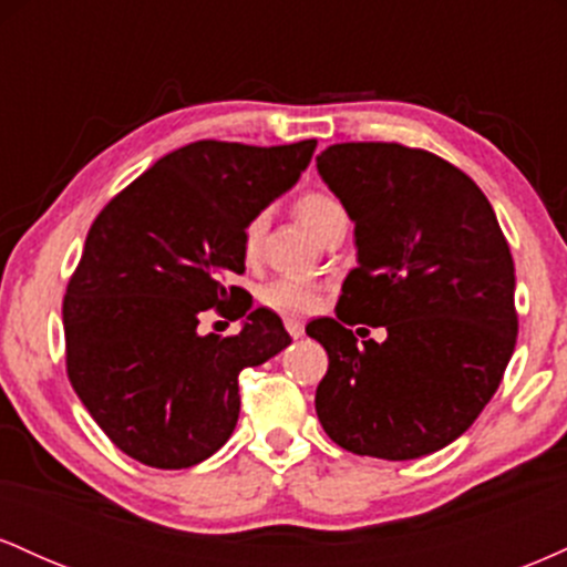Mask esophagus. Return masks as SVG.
<instances>
[{"label": "esophagus", "mask_w": 567, "mask_h": 567, "mask_svg": "<svg viewBox=\"0 0 567 567\" xmlns=\"http://www.w3.org/2000/svg\"><path fill=\"white\" fill-rule=\"evenodd\" d=\"M285 330H288L292 338H301L303 336V322L296 320V317H285Z\"/></svg>", "instance_id": "34e87169"}]
</instances>
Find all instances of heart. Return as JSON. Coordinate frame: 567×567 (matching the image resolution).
<instances>
[{
	"label": "heart",
	"mask_w": 567,
	"mask_h": 567,
	"mask_svg": "<svg viewBox=\"0 0 567 567\" xmlns=\"http://www.w3.org/2000/svg\"><path fill=\"white\" fill-rule=\"evenodd\" d=\"M296 216L303 220L315 234H322L338 216H343V207L333 194L328 192H303L296 199ZM264 239V216L250 218L243 231V256L247 264H252L261 252ZM320 282L306 277H277L264 285L261 301L269 309L282 311V315H309L320 303Z\"/></svg>",
	"instance_id": "1"
}]
</instances>
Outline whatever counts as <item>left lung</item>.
<instances>
[{"mask_svg": "<svg viewBox=\"0 0 567 567\" xmlns=\"http://www.w3.org/2000/svg\"><path fill=\"white\" fill-rule=\"evenodd\" d=\"M317 171L354 220L338 320L306 328L328 351L317 415L343 451L421 458L474 424L517 343L514 261L464 171L402 143H333ZM388 328L357 344L347 323Z\"/></svg>", "mask_w": 567, "mask_h": 567, "instance_id": "8db88e82", "label": "left lung"}]
</instances>
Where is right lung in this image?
<instances>
[{
    "mask_svg": "<svg viewBox=\"0 0 567 567\" xmlns=\"http://www.w3.org/2000/svg\"><path fill=\"white\" fill-rule=\"evenodd\" d=\"M317 141H194L165 154L97 213L63 298L66 373L95 424L130 458L188 470L231 437L239 373L290 343L252 309L243 275L250 218L296 184ZM246 317L237 337H199L198 317Z\"/></svg>",
    "mask_w": 567,
    "mask_h": 567,
    "instance_id": "add662e5",
    "label": "right lung"
}]
</instances>
